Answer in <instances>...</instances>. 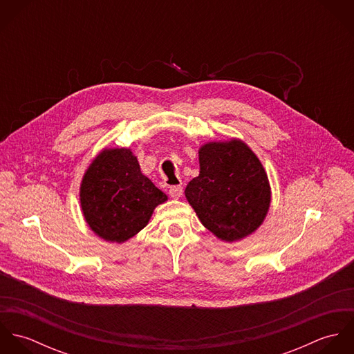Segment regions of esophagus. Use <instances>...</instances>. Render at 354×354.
<instances>
[{
    "mask_svg": "<svg viewBox=\"0 0 354 354\" xmlns=\"http://www.w3.org/2000/svg\"><path fill=\"white\" fill-rule=\"evenodd\" d=\"M169 195L171 199H180L183 196V187L181 185H173L169 189Z\"/></svg>",
    "mask_w": 354,
    "mask_h": 354,
    "instance_id": "34e87169",
    "label": "esophagus"
}]
</instances>
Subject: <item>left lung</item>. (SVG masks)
<instances>
[{
  "mask_svg": "<svg viewBox=\"0 0 354 354\" xmlns=\"http://www.w3.org/2000/svg\"><path fill=\"white\" fill-rule=\"evenodd\" d=\"M199 176L185 198L204 227L226 243L240 241L263 223L271 203L267 173L240 139L208 142L199 149Z\"/></svg>",
  "mask_w": 354,
  "mask_h": 354,
  "instance_id": "8db88e82",
  "label": "left lung"
}]
</instances>
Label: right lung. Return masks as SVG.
Wrapping results in <instances>:
<instances>
[{
	"mask_svg": "<svg viewBox=\"0 0 354 354\" xmlns=\"http://www.w3.org/2000/svg\"><path fill=\"white\" fill-rule=\"evenodd\" d=\"M167 196L146 177L131 149H104L80 184V205L90 229L104 241L122 244L147 226Z\"/></svg>",
	"mask_w": 354,
	"mask_h": 354,
	"instance_id": "obj_1",
	"label": "right lung"
}]
</instances>
